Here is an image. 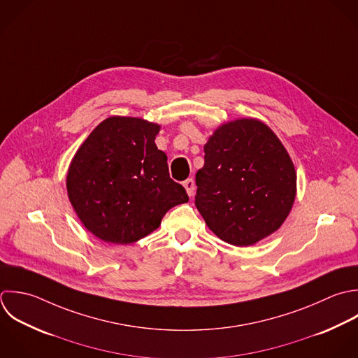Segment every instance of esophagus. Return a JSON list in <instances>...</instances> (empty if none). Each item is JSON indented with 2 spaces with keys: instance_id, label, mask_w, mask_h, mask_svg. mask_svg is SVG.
<instances>
[{
  "instance_id": "34e87169",
  "label": "esophagus",
  "mask_w": 358,
  "mask_h": 358,
  "mask_svg": "<svg viewBox=\"0 0 358 358\" xmlns=\"http://www.w3.org/2000/svg\"><path fill=\"white\" fill-rule=\"evenodd\" d=\"M182 185H184V188H185L188 196H194V192H195V181H194L192 178H188V180L184 181Z\"/></svg>"
}]
</instances>
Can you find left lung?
<instances>
[{
    "mask_svg": "<svg viewBox=\"0 0 358 358\" xmlns=\"http://www.w3.org/2000/svg\"><path fill=\"white\" fill-rule=\"evenodd\" d=\"M195 205L224 243L250 247L287 219L297 194L296 169L276 134L261 120L222 124L203 146Z\"/></svg>",
    "mask_w": 358,
    "mask_h": 358,
    "instance_id": "left-lung-1",
    "label": "left lung"
}]
</instances>
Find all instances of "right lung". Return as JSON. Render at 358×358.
I'll return each mask as SVG.
<instances>
[{"mask_svg":"<svg viewBox=\"0 0 358 358\" xmlns=\"http://www.w3.org/2000/svg\"><path fill=\"white\" fill-rule=\"evenodd\" d=\"M160 125L136 117L101 121L79 146L66 173L69 202L99 240L131 244L155 231L176 205L188 202L169 174L155 139Z\"/></svg>","mask_w":358,"mask_h":358,"instance_id":"obj_1","label":"right lung"}]
</instances>
